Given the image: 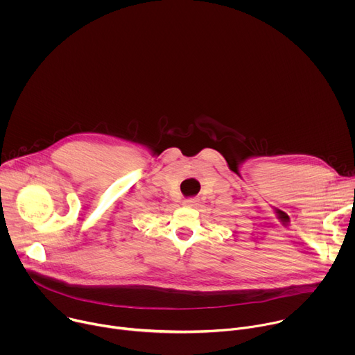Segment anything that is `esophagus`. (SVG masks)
I'll return each mask as SVG.
<instances>
[{
  "label": "esophagus",
  "instance_id": "34e87169",
  "mask_svg": "<svg viewBox=\"0 0 355 355\" xmlns=\"http://www.w3.org/2000/svg\"><path fill=\"white\" fill-rule=\"evenodd\" d=\"M196 198H187L185 200H184V205L185 207H195L196 205Z\"/></svg>",
  "mask_w": 355,
  "mask_h": 355
}]
</instances>
